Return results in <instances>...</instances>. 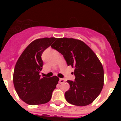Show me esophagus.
<instances>
[{
	"label": "esophagus",
	"instance_id": "esophagus-1",
	"mask_svg": "<svg viewBox=\"0 0 121 121\" xmlns=\"http://www.w3.org/2000/svg\"><path fill=\"white\" fill-rule=\"evenodd\" d=\"M65 81V80L64 79L60 78V79H59V84H62V83H64Z\"/></svg>",
	"mask_w": 121,
	"mask_h": 121
}]
</instances>
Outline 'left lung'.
I'll return each mask as SVG.
<instances>
[{"label": "left lung", "instance_id": "1", "mask_svg": "<svg viewBox=\"0 0 121 121\" xmlns=\"http://www.w3.org/2000/svg\"><path fill=\"white\" fill-rule=\"evenodd\" d=\"M61 53L68 66L74 68V81H67L70 88L65 93L68 103L85 106L99 95L104 85V69L93 50L84 42L73 38H59L51 46Z\"/></svg>", "mask_w": 121, "mask_h": 121}]
</instances>
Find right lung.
<instances>
[{"mask_svg": "<svg viewBox=\"0 0 121 121\" xmlns=\"http://www.w3.org/2000/svg\"><path fill=\"white\" fill-rule=\"evenodd\" d=\"M57 39L45 37L34 40L25 49L17 61L13 74L14 88L19 98L29 105L43 104L51 99L59 80L57 76L42 78V54Z\"/></svg>", "mask_w": 121, "mask_h": 121, "instance_id": "1", "label": "right lung"}]
</instances>
